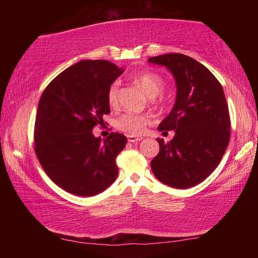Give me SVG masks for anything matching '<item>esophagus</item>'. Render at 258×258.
<instances>
[{
    "instance_id": "34e87169",
    "label": "esophagus",
    "mask_w": 258,
    "mask_h": 258,
    "mask_svg": "<svg viewBox=\"0 0 258 258\" xmlns=\"http://www.w3.org/2000/svg\"><path fill=\"white\" fill-rule=\"evenodd\" d=\"M127 140H128V142H138V141H141L142 140V138H140V137H135V135H128L127 137Z\"/></svg>"
}]
</instances>
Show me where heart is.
I'll return each instance as SVG.
<instances>
[{
  "mask_svg": "<svg viewBox=\"0 0 258 258\" xmlns=\"http://www.w3.org/2000/svg\"><path fill=\"white\" fill-rule=\"evenodd\" d=\"M135 85L143 91L148 98L155 99L163 92L165 83L158 74L155 73H141L134 77ZM118 83H112L108 90L107 100L109 106L115 108L118 103ZM151 123L150 118L145 115H135V113H125L120 116L116 121L117 128L128 134H141L145 132L148 125Z\"/></svg>",
  "mask_w": 258,
  "mask_h": 258,
  "instance_id": "1",
  "label": "heart"
}]
</instances>
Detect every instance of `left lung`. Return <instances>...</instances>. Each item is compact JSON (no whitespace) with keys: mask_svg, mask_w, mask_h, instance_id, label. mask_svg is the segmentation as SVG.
<instances>
[{"mask_svg":"<svg viewBox=\"0 0 258 258\" xmlns=\"http://www.w3.org/2000/svg\"><path fill=\"white\" fill-rule=\"evenodd\" d=\"M148 62L165 66L176 84L175 103L159 124L169 142L157 139L159 154L151 160L154 175L166 185L187 189L217 167L230 140V116L223 87L197 60L181 53L152 56Z\"/></svg>","mask_w":258,"mask_h":258,"instance_id":"1","label":"left lung"}]
</instances>
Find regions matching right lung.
<instances>
[{
	"label": "right lung",
	"instance_id": "obj_1",
	"mask_svg": "<svg viewBox=\"0 0 258 258\" xmlns=\"http://www.w3.org/2000/svg\"><path fill=\"white\" fill-rule=\"evenodd\" d=\"M124 73L107 60H82L59 74L43 92L35 121V152L44 172L69 194L91 197L118 175L116 157L127 138H97L93 127L110 112L107 94Z\"/></svg>",
	"mask_w": 258,
	"mask_h": 258
}]
</instances>
